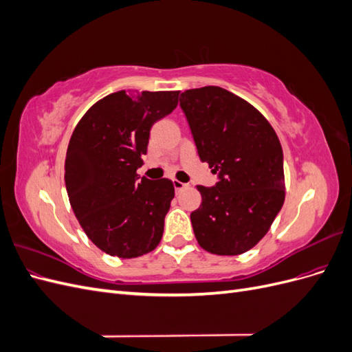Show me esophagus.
I'll use <instances>...</instances> for the list:
<instances>
[{
    "label": "esophagus",
    "mask_w": 352,
    "mask_h": 352,
    "mask_svg": "<svg viewBox=\"0 0 352 352\" xmlns=\"http://www.w3.org/2000/svg\"><path fill=\"white\" fill-rule=\"evenodd\" d=\"M173 186H175V190H176V192H180V190H182V189L188 188V184L180 182V180H173Z\"/></svg>",
    "instance_id": "1"
}]
</instances>
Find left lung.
Returning <instances> with one entry per match:
<instances>
[{"mask_svg":"<svg viewBox=\"0 0 352 352\" xmlns=\"http://www.w3.org/2000/svg\"><path fill=\"white\" fill-rule=\"evenodd\" d=\"M180 107L198 155L216 186L198 185L202 197L190 221L201 248L239 255L269 232L285 201L283 153L267 119L252 105L220 87L188 89Z\"/></svg>","mask_w":352,"mask_h":352,"instance_id":"obj_1","label":"left lung"}]
</instances>
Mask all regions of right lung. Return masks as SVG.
<instances>
[{"label":"right lung","mask_w":352,"mask_h":352,"mask_svg":"<svg viewBox=\"0 0 352 352\" xmlns=\"http://www.w3.org/2000/svg\"><path fill=\"white\" fill-rule=\"evenodd\" d=\"M179 91H119L95 102L74 127L65 182L74 216L105 254L135 258L162 241L172 180L138 177L153 124L172 113Z\"/></svg>","instance_id":"right-lung-1"}]
</instances>
